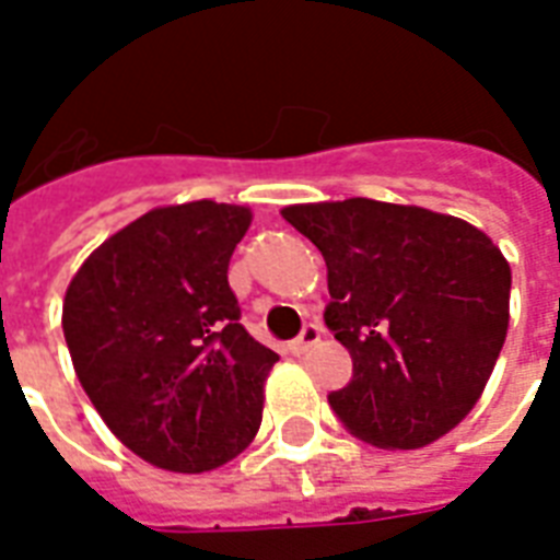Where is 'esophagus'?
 <instances>
[{
    "instance_id": "34e87169",
    "label": "esophagus",
    "mask_w": 560,
    "mask_h": 560,
    "mask_svg": "<svg viewBox=\"0 0 560 560\" xmlns=\"http://www.w3.org/2000/svg\"><path fill=\"white\" fill-rule=\"evenodd\" d=\"M319 337H323V328H319L317 323H308V326L302 328V335H299L296 340H290L288 349L293 352V355H305L311 347H317Z\"/></svg>"
}]
</instances>
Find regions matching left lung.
<instances>
[{"mask_svg": "<svg viewBox=\"0 0 560 560\" xmlns=\"http://www.w3.org/2000/svg\"><path fill=\"white\" fill-rule=\"evenodd\" d=\"M326 258V326L352 355L328 394L337 420L382 450H420L479 402L508 335L511 267L450 213L375 199L288 205Z\"/></svg>", "mask_w": 560, "mask_h": 560, "instance_id": "8db88e82", "label": "left lung"}]
</instances>
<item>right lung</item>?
Here are the masks:
<instances>
[{"mask_svg": "<svg viewBox=\"0 0 560 560\" xmlns=\"http://www.w3.org/2000/svg\"><path fill=\"white\" fill-rule=\"evenodd\" d=\"M243 205L152 208L72 276L63 337L84 394L128 450L170 472H205L258 434L279 355L241 326L229 261Z\"/></svg>", "mask_w": 560, "mask_h": 560, "instance_id": "right-lung-1", "label": "right lung"}]
</instances>
